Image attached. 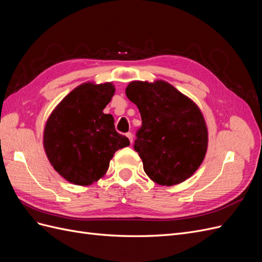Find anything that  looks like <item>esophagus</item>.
<instances>
[{"instance_id": "34e87169", "label": "esophagus", "mask_w": 262, "mask_h": 262, "mask_svg": "<svg viewBox=\"0 0 262 262\" xmlns=\"http://www.w3.org/2000/svg\"><path fill=\"white\" fill-rule=\"evenodd\" d=\"M126 137H128V139L130 140V142L132 143V142H133V134L131 132H128V133H126Z\"/></svg>"}]
</instances>
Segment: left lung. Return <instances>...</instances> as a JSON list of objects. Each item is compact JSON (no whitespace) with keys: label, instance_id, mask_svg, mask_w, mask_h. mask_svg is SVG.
Instances as JSON below:
<instances>
[{"label":"left lung","instance_id":"1","mask_svg":"<svg viewBox=\"0 0 262 262\" xmlns=\"http://www.w3.org/2000/svg\"><path fill=\"white\" fill-rule=\"evenodd\" d=\"M125 95L141 114L134 149L149 179L169 187L191 177L204 160L209 142L200 108L163 80L133 81Z\"/></svg>","mask_w":262,"mask_h":262}]
</instances>
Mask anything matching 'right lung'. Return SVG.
I'll list each match as a JSON object with an SVG mask.
<instances>
[{
  "label": "right lung",
  "instance_id": "1",
  "mask_svg": "<svg viewBox=\"0 0 262 262\" xmlns=\"http://www.w3.org/2000/svg\"><path fill=\"white\" fill-rule=\"evenodd\" d=\"M116 92L113 83L86 82L70 92L50 114L43 130L47 157L60 176L90 186L106 175L119 148L130 145L118 133L105 107Z\"/></svg>",
  "mask_w": 262,
  "mask_h": 262
}]
</instances>
